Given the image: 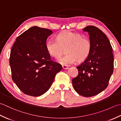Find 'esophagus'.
I'll return each mask as SVG.
<instances>
[{
  "label": "esophagus",
  "mask_w": 121,
  "mask_h": 121,
  "mask_svg": "<svg viewBox=\"0 0 121 121\" xmlns=\"http://www.w3.org/2000/svg\"><path fill=\"white\" fill-rule=\"evenodd\" d=\"M62 68L63 69H65V70H66V69H69V66L68 65H62Z\"/></svg>",
  "instance_id": "esophagus-1"
}]
</instances>
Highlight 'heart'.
<instances>
[{
    "label": "heart",
    "mask_w": 121,
    "mask_h": 121,
    "mask_svg": "<svg viewBox=\"0 0 121 121\" xmlns=\"http://www.w3.org/2000/svg\"><path fill=\"white\" fill-rule=\"evenodd\" d=\"M46 47L50 55L56 59L60 58L64 49L66 55L58 60L62 65H68L85 61L88 57L91 49V42L88 38L83 37L80 33L65 30L56 36V39H48Z\"/></svg>",
    "instance_id": "obj_1"
}]
</instances>
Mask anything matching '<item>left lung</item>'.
Returning a JSON list of instances; mask_svg holds the SVG:
<instances>
[{
	"label": "left lung",
	"instance_id": "8db88e82",
	"mask_svg": "<svg viewBox=\"0 0 121 121\" xmlns=\"http://www.w3.org/2000/svg\"><path fill=\"white\" fill-rule=\"evenodd\" d=\"M91 43L88 57L77 66L78 74L72 79L75 91L81 96H95L106 89L113 72L114 58L112 46L107 36L96 26L83 29Z\"/></svg>",
	"mask_w": 121,
	"mask_h": 121
}]
</instances>
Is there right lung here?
Masks as SVG:
<instances>
[{"instance_id": "add662e5", "label": "right lung", "mask_w": 121, "mask_h": 121, "mask_svg": "<svg viewBox=\"0 0 121 121\" xmlns=\"http://www.w3.org/2000/svg\"><path fill=\"white\" fill-rule=\"evenodd\" d=\"M52 30L36 26L18 36L10 56L12 80L25 94L40 96L50 88L61 65L51 60L46 47Z\"/></svg>"}]
</instances>
